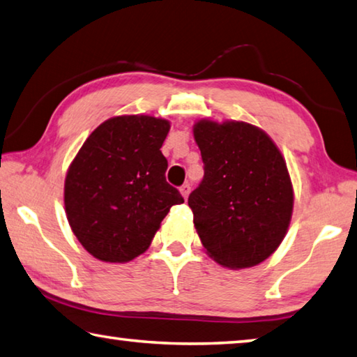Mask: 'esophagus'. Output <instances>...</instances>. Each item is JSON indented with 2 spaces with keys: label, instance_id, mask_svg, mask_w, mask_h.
Instances as JSON below:
<instances>
[{
  "label": "esophagus",
  "instance_id": "esophagus-1",
  "mask_svg": "<svg viewBox=\"0 0 357 357\" xmlns=\"http://www.w3.org/2000/svg\"><path fill=\"white\" fill-rule=\"evenodd\" d=\"M179 192H181V195H183V198H184V199H187V197H189V193H190V184H189V183H185V184L181 185Z\"/></svg>",
  "mask_w": 357,
  "mask_h": 357
}]
</instances>
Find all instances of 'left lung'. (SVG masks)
<instances>
[{"label":"left lung","mask_w":357,"mask_h":357,"mask_svg":"<svg viewBox=\"0 0 357 357\" xmlns=\"http://www.w3.org/2000/svg\"><path fill=\"white\" fill-rule=\"evenodd\" d=\"M193 137L204 162L189 197L201 243L223 267H255L287 234L294 185L286 159L267 132L245 121L198 120Z\"/></svg>","instance_id":"8db88e82"}]
</instances>
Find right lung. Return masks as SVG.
<instances>
[{
	"label": "right lung",
	"instance_id": "right-lung-1",
	"mask_svg": "<svg viewBox=\"0 0 357 357\" xmlns=\"http://www.w3.org/2000/svg\"><path fill=\"white\" fill-rule=\"evenodd\" d=\"M170 121L151 115L112 116L95 129L67 170L63 204L84 250L125 264L150 248L181 193L165 181L160 148Z\"/></svg>",
	"mask_w": 357,
	"mask_h": 357
}]
</instances>
